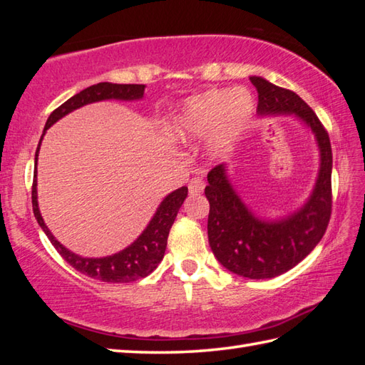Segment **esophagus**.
I'll list each match as a JSON object with an SVG mask.
<instances>
[{
	"instance_id": "1",
	"label": "esophagus",
	"mask_w": 365,
	"mask_h": 365,
	"mask_svg": "<svg viewBox=\"0 0 365 365\" xmlns=\"http://www.w3.org/2000/svg\"><path fill=\"white\" fill-rule=\"evenodd\" d=\"M204 187H205V183H204V180H202V178H200V177L191 178V182H190V185H188L190 195H199V192L204 190Z\"/></svg>"
}]
</instances>
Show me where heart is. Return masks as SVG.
I'll list each match as a JSON object with an SVG mask.
<instances>
[{
  "instance_id": "obj_1",
  "label": "heart",
  "mask_w": 365,
  "mask_h": 365,
  "mask_svg": "<svg viewBox=\"0 0 365 365\" xmlns=\"http://www.w3.org/2000/svg\"><path fill=\"white\" fill-rule=\"evenodd\" d=\"M255 113L247 89H208L185 100L170 123V135L192 143L210 135L213 152H224L242 133Z\"/></svg>"
}]
</instances>
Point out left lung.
I'll list each match as a JSON object with an SVG mask.
<instances>
[{"mask_svg":"<svg viewBox=\"0 0 365 365\" xmlns=\"http://www.w3.org/2000/svg\"><path fill=\"white\" fill-rule=\"evenodd\" d=\"M251 81L259 92V118L294 115L312 131L320 152L311 196L279 220L260 218L243 202L226 165H218L207 175L205 196L210 202L207 230L215 257L238 276L271 279L298 265L327 232L332 205V152L327 130L304 100L262 76H251Z\"/></svg>","mask_w":365,"mask_h":365,"instance_id":"8db88e82","label":"left lung"}]
</instances>
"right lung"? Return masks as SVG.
<instances>
[{"label": "right lung", "mask_w": 365, "mask_h": 365, "mask_svg": "<svg viewBox=\"0 0 365 365\" xmlns=\"http://www.w3.org/2000/svg\"><path fill=\"white\" fill-rule=\"evenodd\" d=\"M144 84H118V83H97L94 86H89L83 89L78 94H75L56 108L50 118L46 119L43 133L38 141L36 158H34V180H33V212L38 226L42 227L45 235L48 237L51 245L56 247V251L61 254L68 265H72L76 271L86 274L89 277L98 279L103 282L111 284H125L133 282L138 279L145 277L150 274L152 271L158 267V263L165 257L166 245H168V235L169 230L173 227L175 221V216L180 210L185 197L188 196V188L182 187L161 200L157 212L152 216V220L147 224V227L143 230L133 243L127 246L115 254L106 255V257H81V255L68 251L64 245H61L54 235L46 227V224L42 218L41 210H38L37 202V160H38V150H41V143L43 135L46 133L53 123H56L64 115L72 113L78 108L102 102V100H122V102H135V100H141L144 97Z\"/></svg>", "instance_id": "1"}]
</instances>
